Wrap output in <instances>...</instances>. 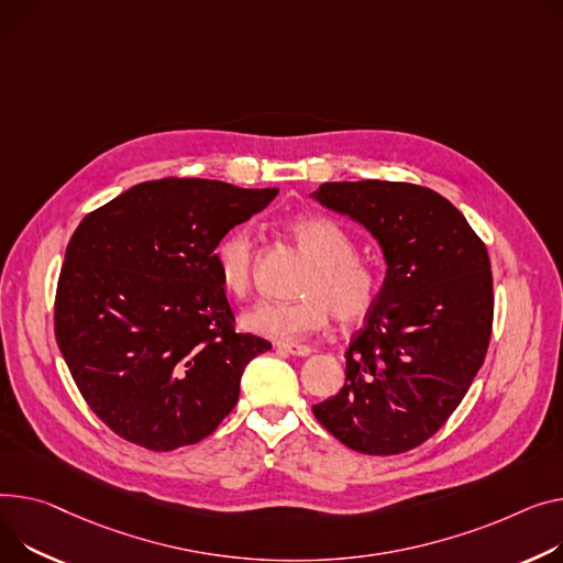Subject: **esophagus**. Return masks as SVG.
<instances>
[{
  "label": "esophagus",
  "instance_id": "1",
  "mask_svg": "<svg viewBox=\"0 0 563 563\" xmlns=\"http://www.w3.org/2000/svg\"><path fill=\"white\" fill-rule=\"evenodd\" d=\"M276 349L283 351V353H289V355H298V357H306V355L312 353L310 346H306V344H294V342H278Z\"/></svg>",
  "mask_w": 563,
  "mask_h": 563
}]
</instances>
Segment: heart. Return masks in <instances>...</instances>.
I'll return each mask as SVG.
<instances>
[{
    "label": "heart",
    "instance_id": "obj_1",
    "mask_svg": "<svg viewBox=\"0 0 563 563\" xmlns=\"http://www.w3.org/2000/svg\"><path fill=\"white\" fill-rule=\"evenodd\" d=\"M289 231L317 260L303 287L308 296L255 303L242 317L249 332L269 340H296L323 330L332 312L342 323H360L376 310L383 291L380 274L368 260L353 255L355 244L340 223L321 214H303L289 223ZM212 260L223 289L233 296H246L253 289L255 242L249 227H235L223 235Z\"/></svg>",
    "mask_w": 563,
    "mask_h": 563
}]
</instances>
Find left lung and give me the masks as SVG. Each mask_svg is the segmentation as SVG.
Here are the masks:
<instances>
[{"mask_svg":"<svg viewBox=\"0 0 563 563\" xmlns=\"http://www.w3.org/2000/svg\"><path fill=\"white\" fill-rule=\"evenodd\" d=\"M310 197L360 221L387 260L380 301L344 355L346 385L312 411L351 451L407 453L451 419L486 357L489 253L464 214L423 185L323 183Z\"/></svg>","mask_w":563,"mask_h":563,"instance_id":"obj_1","label":"left lung"}]
</instances>
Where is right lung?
Wrapping results in <instances>:
<instances>
[{
    "label": "right lung",
    "instance_id": "1",
    "mask_svg": "<svg viewBox=\"0 0 563 563\" xmlns=\"http://www.w3.org/2000/svg\"><path fill=\"white\" fill-rule=\"evenodd\" d=\"M276 195L169 176L131 187L74 231L56 287V344L118 437L176 451L235 407L244 366L272 344L235 330L212 251Z\"/></svg>",
    "mask_w": 563,
    "mask_h": 563
}]
</instances>
